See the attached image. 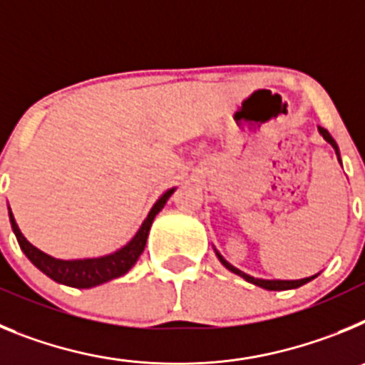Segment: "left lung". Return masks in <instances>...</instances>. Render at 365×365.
Masks as SVG:
<instances>
[{
  "label": "left lung",
  "instance_id": "obj_1",
  "mask_svg": "<svg viewBox=\"0 0 365 365\" xmlns=\"http://www.w3.org/2000/svg\"><path fill=\"white\" fill-rule=\"evenodd\" d=\"M318 130H320L322 137H324L325 140H327V143L334 148V151H336L338 160H340V153H338V146H336V143H334V138L331 137V135H329V131L324 130V128H318ZM217 257H219V261H221L222 265L227 267L228 270H232V272H234V274H237V276L245 278L248 283H254V285H257V287H263V289H267V291H287V289H298V287L305 285V283L311 282V279L314 278V276H312V278L291 279V282H289V279H287V282H285V279H256V278H252V276H248V274H245V272H241V270H237V269H235V267H232L230 263H228V261H225V257H222L219 252H217Z\"/></svg>",
  "mask_w": 365,
  "mask_h": 365
}]
</instances>
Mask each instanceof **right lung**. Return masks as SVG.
Returning a JSON list of instances; mask_svg holds the SVG:
<instances>
[{"label":"right lung","mask_w":365,"mask_h":365,"mask_svg":"<svg viewBox=\"0 0 365 365\" xmlns=\"http://www.w3.org/2000/svg\"><path fill=\"white\" fill-rule=\"evenodd\" d=\"M173 190H168L159 201L155 202V206L151 208L150 215L146 217V221L143 222L140 230L137 232L133 240L125 245L124 248H120L118 252L109 254L104 257H93V259H78V261H62L54 259V257L47 256L41 250H38L36 247H32L27 240L24 237V234L19 232L18 225L14 221V215L12 212H9V217H11L12 230L16 234V240H18L19 247L25 252V256L32 261V265H36L38 269L43 274H47L51 279L58 283H63V285L76 287V289H89V287H96L100 283H106L113 278H118L122 274H125L131 267L137 263L138 256L143 254L144 247H146L148 234H150V227L153 222L155 215L163 210V206L166 205L168 197L172 195Z\"/></svg>","instance_id":"right-lung-1"}]
</instances>
